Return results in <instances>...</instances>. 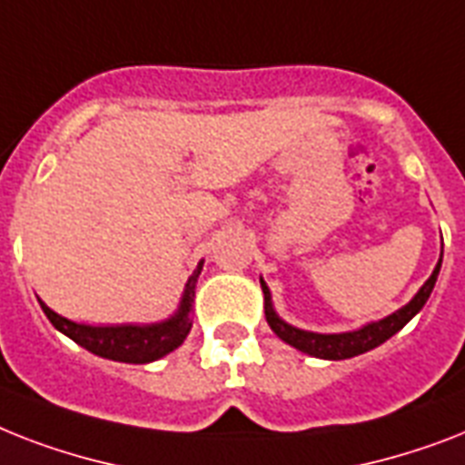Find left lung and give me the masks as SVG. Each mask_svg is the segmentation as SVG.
<instances>
[{
	"label": "left lung",
	"mask_w": 465,
	"mask_h": 465,
	"mask_svg": "<svg viewBox=\"0 0 465 465\" xmlns=\"http://www.w3.org/2000/svg\"><path fill=\"white\" fill-rule=\"evenodd\" d=\"M441 267V258L437 262V267L432 270L430 279L425 284L420 286V292L416 296L411 298L409 303L399 308L396 312L387 315L384 320H377V322H368L363 324L361 330L353 331H341V334H318V331H305L298 330L293 324L284 322V320L279 318L277 311H274V305H272V296L267 284L260 279V286H262V293H265V318L267 324L272 327V331L277 334L282 341H286L293 349L303 351L308 356L312 358H324V361H343V358H353L361 356L365 351L375 349L380 343H384L390 337H394L396 331L403 330V324L413 320L420 312V308L428 303L430 293L435 289L437 274H440Z\"/></svg>",
	"instance_id": "1"
}]
</instances>
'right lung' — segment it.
Masks as SVG:
<instances>
[{
	"label": "right lung",
	"instance_id": "right-lung-1",
	"mask_svg": "<svg viewBox=\"0 0 465 465\" xmlns=\"http://www.w3.org/2000/svg\"><path fill=\"white\" fill-rule=\"evenodd\" d=\"M200 270H203V260L188 277L186 292L181 298L179 311L173 312L172 318L157 324H112V327H93V324H81L74 320H66L56 315L52 308L40 301V308L45 311L47 320L54 324L56 330L74 339L78 346H83L90 353L109 361H119V363H153L157 358L167 356L173 349H179L188 331L193 327L191 320V305L195 298V284H198Z\"/></svg>",
	"mask_w": 465,
	"mask_h": 465
}]
</instances>
